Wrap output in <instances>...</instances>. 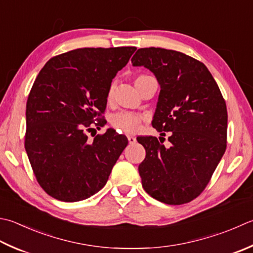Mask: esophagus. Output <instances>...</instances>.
<instances>
[{"label":"esophagus","instance_id":"34e87169","mask_svg":"<svg viewBox=\"0 0 253 253\" xmlns=\"http://www.w3.org/2000/svg\"><path fill=\"white\" fill-rule=\"evenodd\" d=\"M127 138H128V142H129V143H135V142H136V138L133 137V136H129V135H128Z\"/></svg>","mask_w":253,"mask_h":253}]
</instances>
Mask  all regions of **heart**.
Wrapping results in <instances>:
<instances>
[{
    "label": "heart",
    "instance_id": "obj_1",
    "mask_svg": "<svg viewBox=\"0 0 253 253\" xmlns=\"http://www.w3.org/2000/svg\"><path fill=\"white\" fill-rule=\"evenodd\" d=\"M146 78H148V76L137 77L135 80V85ZM112 98H113V86L110 87V90H108L107 101H111ZM141 121H142V117L140 115H138V114L123 111L115 114V115L113 116L112 125L113 127H115L120 130H123L128 133H133L138 131V129L140 128Z\"/></svg>",
    "mask_w": 253,
    "mask_h": 253
}]
</instances>
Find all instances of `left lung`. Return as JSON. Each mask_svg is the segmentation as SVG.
<instances>
[{
  "label": "left lung",
  "mask_w": 253,
  "mask_h": 253,
  "mask_svg": "<svg viewBox=\"0 0 253 253\" xmlns=\"http://www.w3.org/2000/svg\"><path fill=\"white\" fill-rule=\"evenodd\" d=\"M131 63L155 74L160 93L152 127L161 136L171 131L168 148L156 137L137 138L146 149L138 167L143 189L165 204L189 203L209 184L225 153L224 97L205 64L182 52L140 48Z\"/></svg>",
  "instance_id": "8db88e82"
}]
</instances>
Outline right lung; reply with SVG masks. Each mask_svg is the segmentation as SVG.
Here are the masks:
<instances>
[{
  "mask_svg": "<svg viewBox=\"0 0 253 253\" xmlns=\"http://www.w3.org/2000/svg\"><path fill=\"white\" fill-rule=\"evenodd\" d=\"M136 49L79 48L51 58L35 80L25 149L38 183L53 199L83 201L106 184L128 140L110 128L90 142L86 132L105 111L113 79ZM96 120L102 126L104 120Z\"/></svg>",
  "mask_w": 253,
  "mask_h": 253,
  "instance_id": "right-lung-1",
  "label": "right lung"
}]
</instances>
